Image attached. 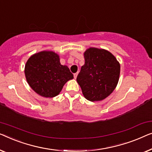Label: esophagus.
<instances>
[{"label":"esophagus","instance_id":"1","mask_svg":"<svg viewBox=\"0 0 152 152\" xmlns=\"http://www.w3.org/2000/svg\"><path fill=\"white\" fill-rule=\"evenodd\" d=\"M78 73H76V74H74V78H75V79H76L77 76H78Z\"/></svg>","mask_w":152,"mask_h":152}]
</instances>
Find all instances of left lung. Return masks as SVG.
Wrapping results in <instances>:
<instances>
[{
  "label": "left lung",
  "mask_w": 152,
  "mask_h": 152,
  "mask_svg": "<svg viewBox=\"0 0 152 152\" xmlns=\"http://www.w3.org/2000/svg\"><path fill=\"white\" fill-rule=\"evenodd\" d=\"M85 64L76 80L89 101H100L112 94L118 83L121 65L116 57L104 49L89 48L84 52Z\"/></svg>",
  "instance_id": "8db88e82"
}]
</instances>
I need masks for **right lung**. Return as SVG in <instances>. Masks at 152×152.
Here are the masks:
<instances>
[{
	"mask_svg": "<svg viewBox=\"0 0 152 152\" xmlns=\"http://www.w3.org/2000/svg\"><path fill=\"white\" fill-rule=\"evenodd\" d=\"M25 75L31 88L45 98L56 96L64 85L74 78L67 66L60 63L59 55L52 51L31 56L25 64Z\"/></svg>",
	"mask_w": 152,
	"mask_h": 152,
	"instance_id": "obj_1",
	"label": "right lung"
}]
</instances>
